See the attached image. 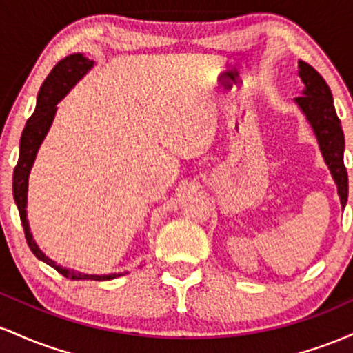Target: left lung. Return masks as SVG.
Instances as JSON below:
<instances>
[{"label":"left lung","mask_w":353,"mask_h":353,"mask_svg":"<svg viewBox=\"0 0 353 353\" xmlns=\"http://www.w3.org/2000/svg\"><path fill=\"white\" fill-rule=\"evenodd\" d=\"M299 68H301L299 76L305 84V89H303L302 96L295 98V103L305 112L307 119L317 136L320 151H322L323 159L337 184L342 208H345L348 197V176L345 164H343L345 139H343L340 119L335 112L330 88L310 64L299 61Z\"/></svg>","instance_id":"left-lung-1"}]
</instances>
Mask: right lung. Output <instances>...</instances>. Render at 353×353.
Returning <instances> with one entry per match:
<instances>
[{
  "mask_svg": "<svg viewBox=\"0 0 353 353\" xmlns=\"http://www.w3.org/2000/svg\"><path fill=\"white\" fill-rule=\"evenodd\" d=\"M92 68V61L84 58L83 54L76 52V54L66 56L61 59L52 71L44 79L41 89L38 92V101H36V109L33 116L28 119L24 131L19 141V157L18 164H16L13 172V196L14 202L18 205L19 217H21V224L24 229V237H26L28 245H30L31 252H33L39 261L46 262L52 269H56L61 275L71 281H111V279L119 277L123 274H109V275H89L81 274L76 270H70L66 267H61L46 257L39 247L33 241V236L30 232V225H28L26 219V201H28V176H30L31 168H33L36 152H38L39 145H41L44 136H46L48 129L52 123V117L56 114V104L59 103L68 91L74 86L78 81L83 78L86 72Z\"/></svg>",
  "mask_w": 353,
  "mask_h": 353,
  "instance_id": "right-lung-1",
  "label": "right lung"
}]
</instances>
